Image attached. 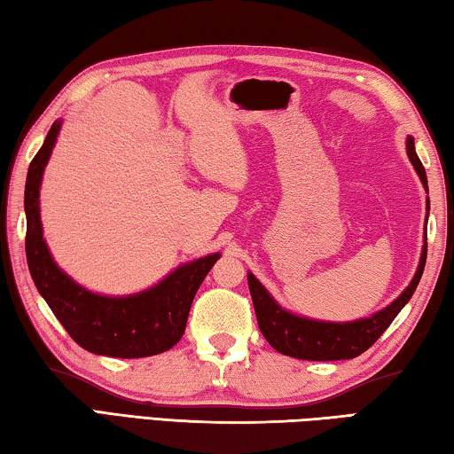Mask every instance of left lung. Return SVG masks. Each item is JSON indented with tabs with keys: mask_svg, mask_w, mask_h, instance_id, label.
<instances>
[{
	"mask_svg": "<svg viewBox=\"0 0 454 454\" xmlns=\"http://www.w3.org/2000/svg\"><path fill=\"white\" fill-rule=\"evenodd\" d=\"M407 155L411 159L412 167H415L417 175L423 183L425 191L428 193L427 185V173L425 167L415 151V139L407 137ZM428 211H431V201L427 197V219ZM425 219V229H427ZM427 261V235L425 245L420 251V261L417 267V273L412 277L409 287L404 289L399 297H396L391 305L380 309L375 315L364 317V319L347 321V323H331V321H317L307 319V317H299L295 313L283 309L277 301L271 297L261 281L253 273H247L249 291L253 305H255V315L259 329L267 339L275 351H279L287 356H295V359L303 361H343V359H355L361 353L375 343V340L383 335L388 325L393 323L401 309L409 303L412 293H415L417 285L423 277Z\"/></svg>",
	"mask_w": 454,
	"mask_h": 454,
	"instance_id": "8db88e82",
	"label": "left lung"
}]
</instances>
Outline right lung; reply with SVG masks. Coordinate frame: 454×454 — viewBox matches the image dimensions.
I'll list each match as a JSON object with an SVG mask.
<instances>
[{"label":"right lung","instance_id":"add662e5","mask_svg":"<svg viewBox=\"0 0 454 454\" xmlns=\"http://www.w3.org/2000/svg\"><path fill=\"white\" fill-rule=\"evenodd\" d=\"M61 129V119L29 163L26 195V255L31 279L53 315L85 351L117 359H141L169 351L185 333L191 303L221 253L189 261L153 287L133 295L109 297L82 287L55 263L43 239L39 187Z\"/></svg>","mask_w":454,"mask_h":454}]
</instances>
